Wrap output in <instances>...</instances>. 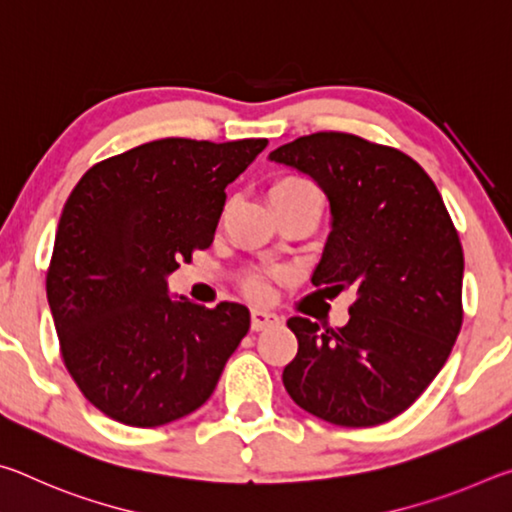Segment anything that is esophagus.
<instances>
[{"label":"esophagus","mask_w":512,"mask_h":512,"mask_svg":"<svg viewBox=\"0 0 512 512\" xmlns=\"http://www.w3.org/2000/svg\"><path fill=\"white\" fill-rule=\"evenodd\" d=\"M277 323H280V318L271 314V311L253 309V314H250V329H253V332H262V329L273 327Z\"/></svg>","instance_id":"obj_1"}]
</instances>
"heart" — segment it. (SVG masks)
I'll return each instance as SVG.
<instances>
[{"label":"heart","mask_w":512,"mask_h":512,"mask_svg":"<svg viewBox=\"0 0 512 512\" xmlns=\"http://www.w3.org/2000/svg\"><path fill=\"white\" fill-rule=\"evenodd\" d=\"M311 185L302 178H282L273 185L271 194H287V192H298V189H309ZM244 291L250 298H264L266 296V280L262 275H248L244 280Z\"/></svg>","instance_id":"b5f03b06"}]
</instances>
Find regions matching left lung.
<instances>
[{
    "label": "left lung",
    "mask_w": 512,
    "mask_h": 512,
    "mask_svg": "<svg viewBox=\"0 0 512 512\" xmlns=\"http://www.w3.org/2000/svg\"><path fill=\"white\" fill-rule=\"evenodd\" d=\"M271 160L307 173L329 198L314 287L354 293L348 325L287 320L298 354L284 388L339 427L393 420L445 366L463 325V246L443 196L409 155L350 133L298 137Z\"/></svg>",
    "instance_id": "obj_1"
}]
</instances>
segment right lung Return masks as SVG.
I'll list each match as a JSON object with an SVG mask.
<instances>
[{
  "mask_svg": "<svg viewBox=\"0 0 512 512\" xmlns=\"http://www.w3.org/2000/svg\"><path fill=\"white\" fill-rule=\"evenodd\" d=\"M167 137L101 160L60 214L47 300L79 391L128 427L185 418L214 393L250 314L167 296V275L212 244L225 187L266 149Z\"/></svg>",
  "mask_w": 512,
  "mask_h": 512,
  "instance_id": "right-lung-1",
  "label": "right lung"
}]
</instances>
